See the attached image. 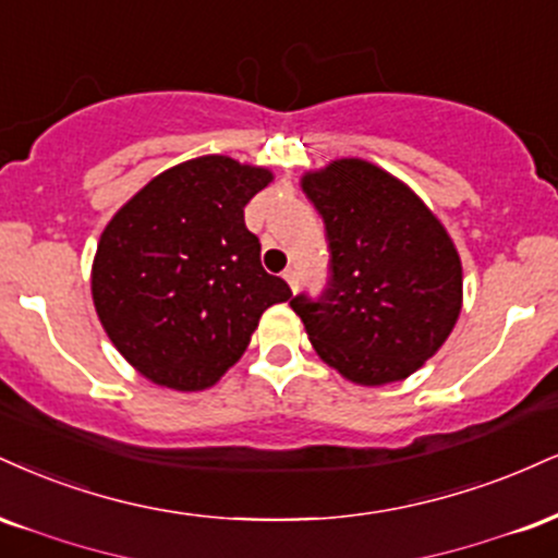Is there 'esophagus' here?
Here are the masks:
<instances>
[{"mask_svg": "<svg viewBox=\"0 0 558 558\" xmlns=\"http://www.w3.org/2000/svg\"><path fill=\"white\" fill-rule=\"evenodd\" d=\"M283 278L288 280V286H291V291H293V293H296V291H299V272H296V270H293V267H291V270H286V275H283Z\"/></svg>", "mask_w": 558, "mask_h": 558, "instance_id": "1", "label": "esophagus"}]
</instances>
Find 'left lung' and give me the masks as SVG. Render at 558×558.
I'll return each mask as SVG.
<instances>
[{
    "label": "left lung",
    "instance_id": "obj_1",
    "mask_svg": "<svg viewBox=\"0 0 558 558\" xmlns=\"http://www.w3.org/2000/svg\"><path fill=\"white\" fill-rule=\"evenodd\" d=\"M325 220L330 278L291 308L327 364L355 385L411 377L439 351L462 306L452 239L402 181L359 158L306 173Z\"/></svg>",
    "mask_w": 558,
    "mask_h": 558
}]
</instances>
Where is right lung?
I'll return each mask as SVG.
<instances>
[{
    "label": "right lung",
    "mask_w": 558,
    "mask_h": 558,
    "mask_svg": "<svg viewBox=\"0 0 558 558\" xmlns=\"http://www.w3.org/2000/svg\"><path fill=\"white\" fill-rule=\"evenodd\" d=\"M272 181L226 156L186 160L106 226L93 301L111 343L156 385L194 392L241 359L267 306L293 296L259 262L244 207Z\"/></svg>",
    "instance_id": "right-lung-1"
}]
</instances>
